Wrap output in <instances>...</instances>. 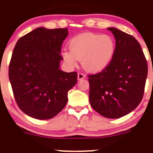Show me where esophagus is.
<instances>
[{
	"label": "esophagus",
	"instance_id": "34e87169",
	"mask_svg": "<svg viewBox=\"0 0 153 153\" xmlns=\"http://www.w3.org/2000/svg\"><path fill=\"white\" fill-rule=\"evenodd\" d=\"M85 75L83 73H82V72H78V80H81V79H83V78H85Z\"/></svg>",
	"mask_w": 153,
	"mask_h": 153
}]
</instances>
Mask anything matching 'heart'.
Masks as SVG:
<instances>
[{
    "instance_id": "b5f03b06",
    "label": "heart",
    "mask_w": 153,
    "mask_h": 153,
    "mask_svg": "<svg viewBox=\"0 0 153 153\" xmlns=\"http://www.w3.org/2000/svg\"><path fill=\"white\" fill-rule=\"evenodd\" d=\"M70 51H64V62L75 67L81 61L86 71L97 73L111 64L115 55L116 42L108 34L83 33L72 38L69 42Z\"/></svg>"
}]
</instances>
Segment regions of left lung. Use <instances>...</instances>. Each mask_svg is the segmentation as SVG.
<instances>
[{"instance_id": "obj_1", "label": "left lung", "mask_w": 153, "mask_h": 153, "mask_svg": "<svg viewBox=\"0 0 153 153\" xmlns=\"http://www.w3.org/2000/svg\"><path fill=\"white\" fill-rule=\"evenodd\" d=\"M116 40L115 55L105 70L89 75V102L106 118L117 119L133 111L142 100L147 63L139 42L116 28H108Z\"/></svg>"}]
</instances>
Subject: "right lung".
I'll return each instance as SVG.
<instances>
[{
  "label": "right lung",
  "instance_id": "1",
  "mask_svg": "<svg viewBox=\"0 0 153 153\" xmlns=\"http://www.w3.org/2000/svg\"><path fill=\"white\" fill-rule=\"evenodd\" d=\"M67 28L39 27L18 39L9 64V78L22 112L32 118L49 120L65 107L67 92L77 83L76 72L59 69L61 47Z\"/></svg>",
  "mask_w": 153,
  "mask_h": 153
}]
</instances>
